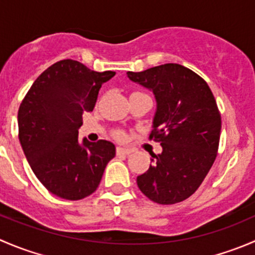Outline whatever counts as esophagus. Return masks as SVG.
Returning a JSON list of instances; mask_svg holds the SVG:
<instances>
[{
  "label": "esophagus",
  "instance_id": "esophagus-1",
  "mask_svg": "<svg viewBox=\"0 0 255 255\" xmlns=\"http://www.w3.org/2000/svg\"><path fill=\"white\" fill-rule=\"evenodd\" d=\"M132 151V149L129 148H117V155H129Z\"/></svg>",
  "mask_w": 255,
  "mask_h": 255
}]
</instances>
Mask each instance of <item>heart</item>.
I'll list each match as a JSON object with an SVG mask.
<instances>
[{"label": "heart", "mask_w": 255, "mask_h": 255, "mask_svg": "<svg viewBox=\"0 0 255 255\" xmlns=\"http://www.w3.org/2000/svg\"><path fill=\"white\" fill-rule=\"evenodd\" d=\"M116 137H117V139H122V138H123V133H121V132L116 133Z\"/></svg>", "instance_id": "obj_1"}]
</instances>
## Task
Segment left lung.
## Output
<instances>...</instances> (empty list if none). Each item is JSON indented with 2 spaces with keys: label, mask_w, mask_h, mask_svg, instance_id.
<instances>
[{
  "label": "left lung",
  "mask_w": 255,
  "mask_h": 255,
  "mask_svg": "<svg viewBox=\"0 0 255 255\" xmlns=\"http://www.w3.org/2000/svg\"><path fill=\"white\" fill-rule=\"evenodd\" d=\"M127 74L155 95L149 139L163 146L160 154H151L149 169L137 177L138 187L156 204L184 201L199 189L217 156L221 113L215 96L201 76L180 64Z\"/></svg>",
  "instance_id": "obj_1"
}]
</instances>
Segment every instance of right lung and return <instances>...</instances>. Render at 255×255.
Listing matches in <instances>:
<instances>
[{"label": "right lung", "mask_w": 255, "mask_h": 255, "mask_svg": "<svg viewBox=\"0 0 255 255\" xmlns=\"http://www.w3.org/2000/svg\"><path fill=\"white\" fill-rule=\"evenodd\" d=\"M115 71L90 70L71 59L56 61L33 82L18 110V138L34 175L51 194L81 200L99 187L116 155L109 140L79 143L82 113L91 112L102 84Z\"/></svg>", "instance_id": "add662e5"}]
</instances>
